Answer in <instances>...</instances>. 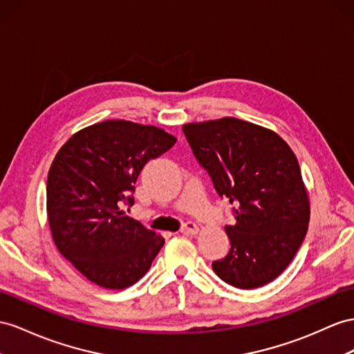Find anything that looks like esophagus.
Returning a JSON list of instances; mask_svg holds the SVG:
<instances>
[{
	"mask_svg": "<svg viewBox=\"0 0 354 354\" xmlns=\"http://www.w3.org/2000/svg\"><path fill=\"white\" fill-rule=\"evenodd\" d=\"M180 232H183L184 234H187V236H193V234H197L198 227H197L196 223L187 221V223L183 225V229H180Z\"/></svg>",
	"mask_w": 354,
	"mask_h": 354,
	"instance_id": "esophagus-1",
	"label": "esophagus"
}]
</instances>
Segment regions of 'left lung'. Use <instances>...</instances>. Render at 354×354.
<instances>
[{
    "label": "left lung",
    "mask_w": 354,
    "mask_h": 354,
    "mask_svg": "<svg viewBox=\"0 0 354 354\" xmlns=\"http://www.w3.org/2000/svg\"><path fill=\"white\" fill-rule=\"evenodd\" d=\"M187 142L216 194L233 207L229 254L212 261L224 283L257 288L274 281L302 245L310 202L297 158L263 127L223 118L185 124Z\"/></svg>",
    "instance_id": "left-lung-1"
}]
</instances>
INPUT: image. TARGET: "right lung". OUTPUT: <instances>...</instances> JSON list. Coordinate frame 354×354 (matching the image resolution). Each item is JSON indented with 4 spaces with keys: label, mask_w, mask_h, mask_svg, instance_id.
Listing matches in <instances>:
<instances>
[{
    "label": "right lung",
    "mask_w": 354,
    "mask_h": 354,
    "mask_svg": "<svg viewBox=\"0 0 354 354\" xmlns=\"http://www.w3.org/2000/svg\"><path fill=\"white\" fill-rule=\"evenodd\" d=\"M176 143L153 125L113 120L77 131L48 175V220L58 251L94 284L121 290L147 274L165 239L124 215L145 165Z\"/></svg>",
    "instance_id": "add662e5"
}]
</instances>
